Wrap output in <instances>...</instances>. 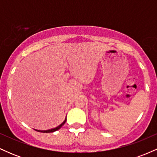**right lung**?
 Here are the masks:
<instances>
[{
  "label": "right lung",
  "mask_w": 157,
  "mask_h": 157,
  "mask_svg": "<svg viewBox=\"0 0 157 157\" xmlns=\"http://www.w3.org/2000/svg\"><path fill=\"white\" fill-rule=\"evenodd\" d=\"M66 119H65V120H64V121L62 123H61L60 125H58V126H57V127H56V128H52V129H48V130H46V131L36 130V129H35V130L37 131H39V132H43V133H52V132H55V131H57V130H59V129H60V128L62 127V126L64 125V124H65V122H66Z\"/></svg>",
  "instance_id": "add662e5"
}]
</instances>
